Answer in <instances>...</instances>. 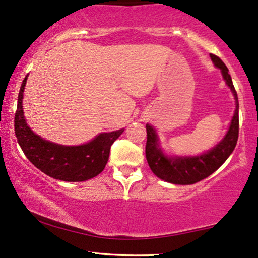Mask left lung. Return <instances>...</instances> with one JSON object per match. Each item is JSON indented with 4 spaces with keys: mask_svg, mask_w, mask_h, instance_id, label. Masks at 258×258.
<instances>
[{
    "mask_svg": "<svg viewBox=\"0 0 258 258\" xmlns=\"http://www.w3.org/2000/svg\"><path fill=\"white\" fill-rule=\"evenodd\" d=\"M211 58L214 66L220 68L222 78L226 81L228 87L231 88L234 99H236V110L232 117L230 129L225 138L214 148L206 153L197 155V157L170 158L161 151L160 146H159L158 135L153 126L147 124L146 125V130H147L146 158H147L152 172L165 182L189 185V184H195L205 179L226 161V159L230 157L237 145L238 134H239V116H238L239 104H238L237 92L234 90L231 75L228 74V69L225 63L213 53H211Z\"/></svg>",
    "mask_w": 258,
    "mask_h": 258,
    "instance_id": "left-lung-1",
    "label": "left lung"
}]
</instances>
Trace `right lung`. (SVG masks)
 Returning a JSON list of instances; mask_svg holds the SVG:
<instances>
[{
  "label": "right lung",
  "instance_id": "obj_1",
  "mask_svg": "<svg viewBox=\"0 0 258 258\" xmlns=\"http://www.w3.org/2000/svg\"><path fill=\"white\" fill-rule=\"evenodd\" d=\"M26 80L27 76H25L18 95L14 129L19 145L28 160L41 172L64 182H84L98 176L109 160L111 145L124 129L103 133L81 146H62L41 139L28 128L24 117L22 98Z\"/></svg>",
  "mask_w": 258,
  "mask_h": 258
}]
</instances>
